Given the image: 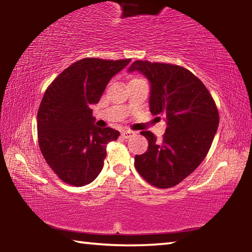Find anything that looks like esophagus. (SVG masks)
Masks as SVG:
<instances>
[{"instance_id": "esophagus-1", "label": "esophagus", "mask_w": 252, "mask_h": 252, "mask_svg": "<svg viewBox=\"0 0 252 252\" xmlns=\"http://www.w3.org/2000/svg\"><path fill=\"white\" fill-rule=\"evenodd\" d=\"M134 134H135V132H134V131H130V130H123V131L121 132V135H122L125 139H130V138H132V136H133Z\"/></svg>"}]
</instances>
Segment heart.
I'll return each instance as SVG.
<instances>
[{"instance_id":"1","label":"heart","mask_w":252,"mask_h":252,"mask_svg":"<svg viewBox=\"0 0 252 252\" xmlns=\"http://www.w3.org/2000/svg\"><path fill=\"white\" fill-rule=\"evenodd\" d=\"M135 80H142V79H139V78H133L131 81H135Z\"/></svg>"}]
</instances>
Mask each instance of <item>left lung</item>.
<instances>
[{"instance_id":"obj_1","label":"left lung","mask_w":252,"mask_h":252,"mask_svg":"<svg viewBox=\"0 0 252 252\" xmlns=\"http://www.w3.org/2000/svg\"><path fill=\"white\" fill-rule=\"evenodd\" d=\"M133 71L150 81V112L167 121L161 140L150 131L141 132L149 146L135 156L134 167L153 187H174L206 158L219 126L218 109L206 85L183 66L139 60L129 67Z\"/></svg>"}]
</instances>
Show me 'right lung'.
Wrapping results in <instances>:
<instances>
[{
	"label": "right lung",
	"mask_w": 252,
	"mask_h": 252,
	"mask_svg": "<svg viewBox=\"0 0 252 252\" xmlns=\"http://www.w3.org/2000/svg\"><path fill=\"white\" fill-rule=\"evenodd\" d=\"M131 59L85 58L51 83L37 111V139L46 163L63 182L82 187L99 176L106 144L120 132L94 126L91 105L100 101L112 76Z\"/></svg>",
	"instance_id": "right-lung-1"
}]
</instances>
